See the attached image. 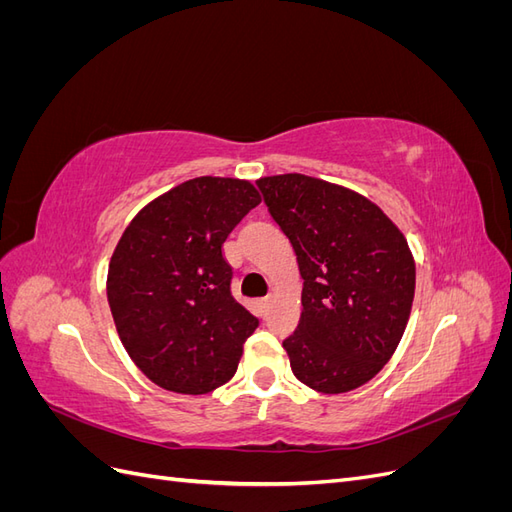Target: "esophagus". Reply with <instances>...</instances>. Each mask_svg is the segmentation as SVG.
Segmentation results:
<instances>
[{"label":"esophagus","mask_w":512,"mask_h":512,"mask_svg":"<svg viewBox=\"0 0 512 512\" xmlns=\"http://www.w3.org/2000/svg\"><path fill=\"white\" fill-rule=\"evenodd\" d=\"M258 305H260V309H262V314H267V312H269V307H271V297L260 299V301H258Z\"/></svg>","instance_id":"esophagus-1"}]
</instances>
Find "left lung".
<instances>
[{"mask_svg":"<svg viewBox=\"0 0 512 512\" xmlns=\"http://www.w3.org/2000/svg\"><path fill=\"white\" fill-rule=\"evenodd\" d=\"M256 185L303 277V314L284 339L292 374L327 395L359 389L406 331L416 273L404 235L339 185L297 173Z\"/></svg>","mask_w":512,"mask_h":512,"instance_id":"1","label":"left lung"}]
</instances>
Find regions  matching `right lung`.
Masks as SVG:
<instances>
[{"instance_id": "right-lung-1", "label": "right lung", "mask_w": 512, "mask_h": 512, "mask_svg": "<svg viewBox=\"0 0 512 512\" xmlns=\"http://www.w3.org/2000/svg\"><path fill=\"white\" fill-rule=\"evenodd\" d=\"M260 203L252 183L198 177L149 203L108 267L123 348L166 391L205 395L235 376L258 318L232 297L222 245Z\"/></svg>"}]
</instances>
